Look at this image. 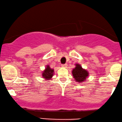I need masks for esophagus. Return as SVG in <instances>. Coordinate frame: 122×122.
Returning a JSON list of instances; mask_svg holds the SVG:
<instances>
[{
  "label": "esophagus",
  "instance_id": "obj_1",
  "mask_svg": "<svg viewBox=\"0 0 122 122\" xmlns=\"http://www.w3.org/2000/svg\"><path fill=\"white\" fill-rule=\"evenodd\" d=\"M67 66V64H61V67H66Z\"/></svg>",
  "mask_w": 122,
  "mask_h": 122
}]
</instances>
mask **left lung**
<instances>
[{
    "instance_id": "obj_1",
    "label": "left lung",
    "mask_w": 122,
    "mask_h": 122,
    "mask_svg": "<svg viewBox=\"0 0 122 122\" xmlns=\"http://www.w3.org/2000/svg\"><path fill=\"white\" fill-rule=\"evenodd\" d=\"M72 74L75 81L79 83L84 82L89 75L88 71L83 68L79 64H75V67L72 70Z\"/></svg>"
}]
</instances>
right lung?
<instances>
[{
    "instance_id": "obj_1",
    "label": "right lung",
    "mask_w": 122,
    "mask_h": 122,
    "mask_svg": "<svg viewBox=\"0 0 122 122\" xmlns=\"http://www.w3.org/2000/svg\"><path fill=\"white\" fill-rule=\"evenodd\" d=\"M54 74V70L50 67L49 65H47L46 67L43 71L41 76L45 80L50 81L51 79Z\"/></svg>"
}]
</instances>
